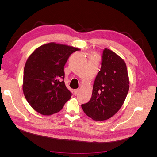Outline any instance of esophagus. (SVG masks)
Listing matches in <instances>:
<instances>
[{"mask_svg": "<svg viewBox=\"0 0 157 157\" xmlns=\"http://www.w3.org/2000/svg\"><path fill=\"white\" fill-rule=\"evenodd\" d=\"M78 89H76V90H74V94L75 95V96H76V95H77V94H78Z\"/></svg>", "mask_w": 157, "mask_h": 157, "instance_id": "1", "label": "esophagus"}]
</instances>
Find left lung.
I'll list each match as a JSON object with an SVG mask.
<instances>
[{
  "mask_svg": "<svg viewBox=\"0 0 157 157\" xmlns=\"http://www.w3.org/2000/svg\"><path fill=\"white\" fill-rule=\"evenodd\" d=\"M129 84L124 61L112 50L105 48L101 67L94 80L92 98L81 105L84 112L94 121L110 118L124 103Z\"/></svg>",
  "mask_w": 157,
  "mask_h": 157,
  "instance_id": "1",
  "label": "left lung"
}]
</instances>
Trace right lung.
Here are the masks:
<instances>
[{
	"instance_id": "obj_1",
	"label": "right lung",
	"mask_w": 157,
	"mask_h": 157,
	"mask_svg": "<svg viewBox=\"0 0 157 157\" xmlns=\"http://www.w3.org/2000/svg\"><path fill=\"white\" fill-rule=\"evenodd\" d=\"M80 50L55 42L42 45L28 58L23 71V92L32 108L44 115L62 109L72 94L65 86L64 66L71 54Z\"/></svg>"
}]
</instances>
